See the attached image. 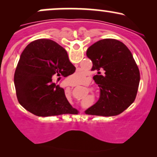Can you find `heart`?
Here are the masks:
<instances>
[{"label": "heart", "mask_w": 157, "mask_h": 157, "mask_svg": "<svg viewBox=\"0 0 157 157\" xmlns=\"http://www.w3.org/2000/svg\"><path fill=\"white\" fill-rule=\"evenodd\" d=\"M68 82L71 84L80 85L82 84L85 80V74L82 72H77L75 75H71L67 78Z\"/></svg>", "instance_id": "heart-1"}]
</instances>
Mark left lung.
Returning <instances> with one entry per match:
<instances>
[{"instance_id":"obj_1","label":"left lung","mask_w":157,"mask_h":157,"mask_svg":"<svg viewBox=\"0 0 157 157\" xmlns=\"http://www.w3.org/2000/svg\"><path fill=\"white\" fill-rule=\"evenodd\" d=\"M86 55L92 61L91 71H97L93 78L100 88V97L85 112L104 117L120 114L134 102L140 84V71L131 51L117 40L103 39L91 45Z\"/></svg>"}]
</instances>
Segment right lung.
<instances>
[{
	"instance_id": "1",
	"label": "right lung",
	"mask_w": 157,
	"mask_h": 157,
	"mask_svg": "<svg viewBox=\"0 0 157 157\" xmlns=\"http://www.w3.org/2000/svg\"><path fill=\"white\" fill-rule=\"evenodd\" d=\"M75 71L67 52L55 41L39 39L30 43L21 54L14 76L19 103L38 117L77 114L64 89L52 82Z\"/></svg>"
}]
</instances>
